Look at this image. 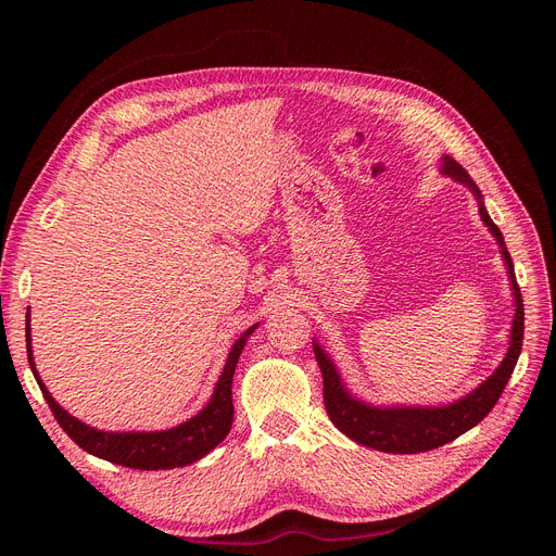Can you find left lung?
Listing matches in <instances>:
<instances>
[{"label": "left lung", "instance_id": "1", "mask_svg": "<svg viewBox=\"0 0 556 556\" xmlns=\"http://www.w3.org/2000/svg\"><path fill=\"white\" fill-rule=\"evenodd\" d=\"M441 174L466 185V188L473 192V197L478 199V211H480L482 223L486 229H490V233L501 248V257L508 268V280H510V290L515 299L508 352L490 378L482 380L473 392H468L457 401L443 403V406H376V403H366L364 399L355 396L348 390L339 368H336L333 359L327 355V350L313 339L315 359L325 380V408L329 413V419L339 427V431L348 435V439L380 452H392V454L427 452L454 441L457 435L466 433L468 429H473L478 422H482V419L494 408V403L498 401L503 390H506V384L515 371V364L519 359L521 341H525V304H521L513 260L506 243H503V233L492 223L490 213H486L478 185L466 174V169L457 160L443 155Z\"/></svg>", "mask_w": 556, "mask_h": 556}]
</instances>
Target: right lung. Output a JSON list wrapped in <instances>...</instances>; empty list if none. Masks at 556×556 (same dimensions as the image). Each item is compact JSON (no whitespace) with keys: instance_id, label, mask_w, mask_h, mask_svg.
<instances>
[{"instance_id":"obj_1","label":"right lung","mask_w":556,"mask_h":556,"mask_svg":"<svg viewBox=\"0 0 556 556\" xmlns=\"http://www.w3.org/2000/svg\"><path fill=\"white\" fill-rule=\"evenodd\" d=\"M260 327L252 325L248 327L237 343L231 345L227 364L223 368L220 378H217L213 394L208 403L201 408L188 422L178 427L164 429V431H102L94 429L86 422H80L78 417L66 413L60 403L50 396L48 387L43 384L37 366L35 355H31V329H29V313H27V359L31 366V374H35L43 399L53 410L60 427L66 431L70 439L83 447L86 452L94 454L99 459H106L113 464H121L127 468H139V470H166V468H178L199 462L201 457L220 445L233 422V403H231V380L233 371H237V364L241 352L250 339V333Z\"/></svg>"}]
</instances>
